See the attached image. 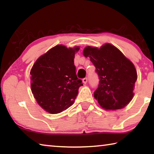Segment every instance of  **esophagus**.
<instances>
[{"mask_svg": "<svg viewBox=\"0 0 154 154\" xmlns=\"http://www.w3.org/2000/svg\"><path fill=\"white\" fill-rule=\"evenodd\" d=\"M87 82H88V79H87V77L83 78V83H85V84H86Z\"/></svg>", "mask_w": 154, "mask_h": 154, "instance_id": "1", "label": "esophagus"}]
</instances>
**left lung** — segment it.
Segmentation results:
<instances>
[{"label":"left lung","instance_id":"obj_1","mask_svg":"<svg viewBox=\"0 0 154 154\" xmlns=\"http://www.w3.org/2000/svg\"><path fill=\"white\" fill-rule=\"evenodd\" d=\"M83 54L96 67L99 84L94 93L101 107L117 110L126 106L134 96L137 72L133 63L109 43L100 48L87 46Z\"/></svg>","mask_w":154,"mask_h":154}]
</instances>
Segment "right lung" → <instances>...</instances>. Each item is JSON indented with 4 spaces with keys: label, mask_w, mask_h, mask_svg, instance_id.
<instances>
[{
    "label": "right lung",
    "mask_w": 154,
    "mask_h": 154,
    "mask_svg": "<svg viewBox=\"0 0 154 154\" xmlns=\"http://www.w3.org/2000/svg\"><path fill=\"white\" fill-rule=\"evenodd\" d=\"M79 47L58 45L36 60L30 71V86L36 102L57 114L70 107L83 85L75 72L74 58Z\"/></svg>",
    "instance_id": "obj_1"
}]
</instances>
